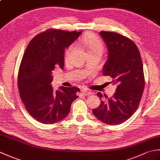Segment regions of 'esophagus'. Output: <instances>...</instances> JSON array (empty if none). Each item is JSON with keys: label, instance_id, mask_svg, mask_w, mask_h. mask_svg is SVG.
<instances>
[{"label": "esophagus", "instance_id": "obj_1", "mask_svg": "<svg viewBox=\"0 0 160 160\" xmlns=\"http://www.w3.org/2000/svg\"><path fill=\"white\" fill-rule=\"evenodd\" d=\"M81 93H83L84 95H85V96H89V95H90L91 94V92L89 91H88V90H87V89H81Z\"/></svg>", "mask_w": 160, "mask_h": 160}]
</instances>
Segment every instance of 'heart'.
<instances>
[{"mask_svg": "<svg viewBox=\"0 0 160 160\" xmlns=\"http://www.w3.org/2000/svg\"><path fill=\"white\" fill-rule=\"evenodd\" d=\"M81 42H82L83 45L87 47L88 53H93L97 52L102 53L104 49V45L99 37L90 33V34H87L84 36L81 40ZM74 49V45H71L68 47L64 52V56L66 58H68L70 54L72 52Z\"/></svg>", "mask_w": 160, "mask_h": 160, "instance_id": "obj_1", "label": "heart"}]
</instances>
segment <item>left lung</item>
Here are the masks:
<instances>
[{"label": "left lung", "mask_w": 160, "mask_h": 160, "mask_svg": "<svg viewBox=\"0 0 160 160\" xmlns=\"http://www.w3.org/2000/svg\"><path fill=\"white\" fill-rule=\"evenodd\" d=\"M108 49V59L102 74L113 78L117 85L114 95L93 113L98 120L109 125L123 123L136 111L144 91L145 80L140 52L135 42L112 32H100ZM100 98L103 96L98 93ZM107 99V96L104 95ZM108 98V97H107Z\"/></svg>", "instance_id": "obj_1"}]
</instances>
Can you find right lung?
Segmentation results:
<instances>
[{"mask_svg":"<svg viewBox=\"0 0 160 160\" xmlns=\"http://www.w3.org/2000/svg\"><path fill=\"white\" fill-rule=\"evenodd\" d=\"M77 32L49 29L33 38L27 47L18 74V87L26 110L40 123H57L69 113L78 97V87L51 85L55 66L64 67V52L80 35Z\"/></svg>","mask_w":160,"mask_h":160,"instance_id":"obj_1","label":"right lung"}]
</instances>
